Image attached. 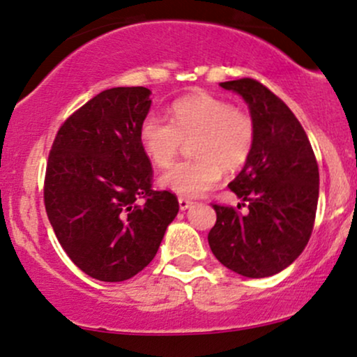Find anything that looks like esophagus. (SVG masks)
Masks as SVG:
<instances>
[{"instance_id": "1", "label": "esophagus", "mask_w": 357, "mask_h": 357, "mask_svg": "<svg viewBox=\"0 0 357 357\" xmlns=\"http://www.w3.org/2000/svg\"><path fill=\"white\" fill-rule=\"evenodd\" d=\"M178 203H179V209H181V211H186V209H190L191 206L195 204L191 199H186V197H179Z\"/></svg>"}]
</instances>
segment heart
<instances>
[{
    "label": "heart",
    "mask_w": 357,
    "mask_h": 357,
    "mask_svg": "<svg viewBox=\"0 0 357 357\" xmlns=\"http://www.w3.org/2000/svg\"><path fill=\"white\" fill-rule=\"evenodd\" d=\"M195 161L179 162L160 178L162 190L179 196L204 195L220 181L221 173H234L246 165L255 146V123L244 111L208 93L191 94L171 106V123L146 116L139 143L156 167H167L190 143Z\"/></svg>",
    "instance_id": "obj_1"
}]
</instances>
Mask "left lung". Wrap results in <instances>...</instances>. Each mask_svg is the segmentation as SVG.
Here are the masks:
<instances>
[{
  "instance_id": "1",
  "label": "left lung",
  "mask_w": 357,
  "mask_h": 357,
  "mask_svg": "<svg viewBox=\"0 0 357 357\" xmlns=\"http://www.w3.org/2000/svg\"><path fill=\"white\" fill-rule=\"evenodd\" d=\"M246 101L255 123V146L233 181L248 213L213 204L216 225L208 241L222 266L246 278H268L293 264L314 226L319 169L301 123L259 81L220 83Z\"/></svg>"
}]
</instances>
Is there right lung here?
<instances>
[{"label": "right lung", "mask_w": 357, "mask_h": 357, "mask_svg": "<svg viewBox=\"0 0 357 357\" xmlns=\"http://www.w3.org/2000/svg\"><path fill=\"white\" fill-rule=\"evenodd\" d=\"M149 94L143 86L96 94L63 123L48 158V220L73 263L100 281L143 271L179 211L173 192L151 188L139 143Z\"/></svg>", "instance_id": "right-lung-1"}]
</instances>
